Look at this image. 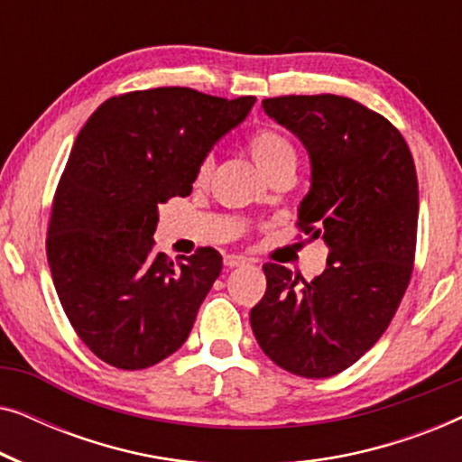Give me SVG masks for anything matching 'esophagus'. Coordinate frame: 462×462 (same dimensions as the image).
Segmentation results:
<instances>
[{
  "label": "esophagus",
  "mask_w": 462,
  "mask_h": 462,
  "mask_svg": "<svg viewBox=\"0 0 462 462\" xmlns=\"http://www.w3.org/2000/svg\"><path fill=\"white\" fill-rule=\"evenodd\" d=\"M245 263H248V258H245V256H239V254H226L225 256V264H226V267H242V264H245Z\"/></svg>",
  "instance_id": "obj_1"
}]
</instances>
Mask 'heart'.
<instances>
[{
	"label": "heart",
	"instance_id": "heart-1",
	"mask_svg": "<svg viewBox=\"0 0 462 462\" xmlns=\"http://www.w3.org/2000/svg\"><path fill=\"white\" fill-rule=\"evenodd\" d=\"M248 147H250L252 157H254L258 170H261L264 176L275 172L277 168L288 166V163L296 162L294 147L290 144L286 136H282L280 132L275 130H269V128L256 130L254 134L250 136ZM210 168H212V157H204V162L199 163V170H198L199 182L210 174Z\"/></svg>",
	"mask_w": 462,
	"mask_h": 462
}]
</instances>
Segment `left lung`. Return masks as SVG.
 Wrapping results in <instances>:
<instances>
[{"instance_id":"left-lung-1","label":"left lung","mask_w":462,"mask_h":462,"mask_svg":"<svg viewBox=\"0 0 462 462\" xmlns=\"http://www.w3.org/2000/svg\"><path fill=\"white\" fill-rule=\"evenodd\" d=\"M311 162L299 225L330 250L313 282L267 263V292L250 311L264 356L305 378L357 362L387 330L412 275L419 180L406 141L378 113L334 94L264 98Z\"/></svg>"}]
</instances>
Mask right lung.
<instances>
[{
    "label": "right lung",
    "instance_id": "add662e5",
    "mask_svg": "<svg viewBox=\"0 0 462 462\" xmlns=\"http://www.w3.org/2000/svg\"><path fill=\"white\" fill-rule=\"evenodd\" d=\"M254 103L155 88L105 100L79 130L46 250L69 321L103 362L143 370L187 340L223 256L157 252L160 204L191 193L199 163Z\"/></svg>",
    "mask_w": 462,
    "mask_h": 462
}]
</instances>
